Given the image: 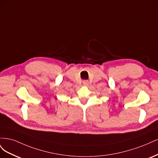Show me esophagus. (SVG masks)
<instances>
[{
  "label": "esophagus",
  "instance_id": "obj_1",
  "mask_svg": "<svg viewBox=\"0 0 158 158\" xmlns=\"http://www.w3.org/2000/svg\"><path fill=\"white\" fill-rule=\"evenodd\" d=\"M83 84L84 85H88V80H84L83 81Z\"/></svg>",
  "mask_w": 158,
  "mask_h": 158
}]
</instances>
